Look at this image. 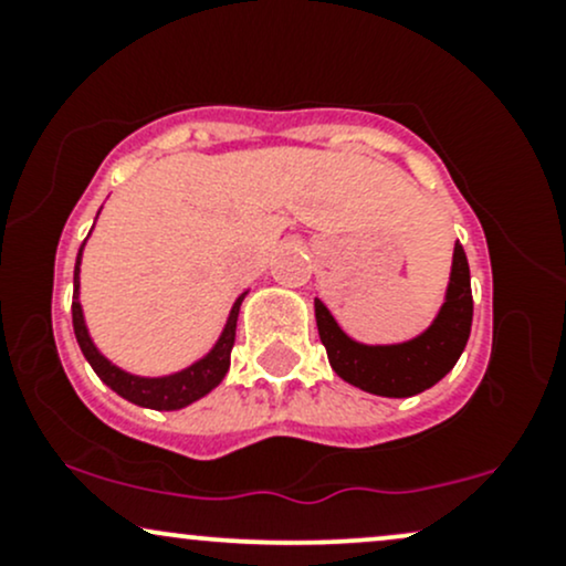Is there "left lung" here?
Returning a JSON list of instances; mask_svg holds the SVG:
<instances>
[{"label":"left lung","mask_w":566,"mask_h":566,"mask_svg":"<svg viewBox=\"0 0 566 566\" xmlns=\"http://www.w3.org/2000/svg\"><path fill=\"white\" fill-rule=\"evenodd\" d=\"M316 327L337 378L388 399H407L437 386L458 365L471 335V271L463 244L454 242L450 282L439 314L420 335L401 343H361L337 324L329 308L314 297Z\"/></svg>","instance_id":"obj_1"}]
</instances>
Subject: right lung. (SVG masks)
<instances>
[{
	"label": "right lung",
	"instance_id": "obj_1",
	"mask_svg": "<svg viewBox=\"0 0 566 566\" xmlns=\"http://www.w3.org/2000/svg\"><path fill=\"white\" fill-rule=\"evenodd\" d=\"M97 216H101V212H97ZM90 233H93V229H90ZM84 244H87V239L82 242L80 255H76V265H74V303H71V316H74L76 343H80L84 359H87L90 367L95 369L97 378L106 382L114 394H119L122 399L133 401V405L146 407V409H161V412L184 409L188 405H193L197 399H201V396L210 394L212 388H218L231 367V348H233V337H237L239 308H242V301L250 290H244L242 295L233 301L218 340L212 343V348L207 350L205 356H199L197 361H191L188 367L170 375H135V373H127V369H122L119 365H114L108 356H103V350L95 346L93 335H90L87 329V319H84V308L80 301V287H82L80 274H82Z\"/></svg>",
	"mask_w": 566,
	"mask_h": 566
}]
</instances>
